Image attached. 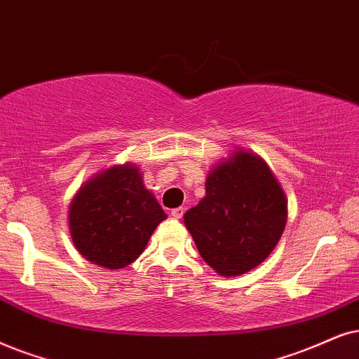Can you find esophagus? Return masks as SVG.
Masks as SVG:
<instances>
[{"mask_svg":"<svg viewBox=\"0 0 359 359\" xmlns=\"http://www.w3.org/2000/svg\"><path fill=\"white\" fill-rule=\"evenodd\" d=\"M184 212H185V208H184V207H177V208H172L170 215L174 217V219H182V217H184Z\"/></svg>","mask_w":359,"mask_h":359,"instance_id":"esophagus-1","label":"esophagus"}]
</instances>
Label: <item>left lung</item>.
<instances>
[{"label":"left lung","instance_id":"left-lung-1","mask_svg":"<svg viewBox=\"0 0 359 359\" xmlns=\"http://www.w3.org/2000/svg\"><path fill=\"white\" fill-rule=\"evenodd\" d=\"M288 217V201L266 162L237 149L208 172L205 197L184 224L201 257L222 276L257 269L273 252Z\"/></svg>","mask_w":359,"mask_h":359}]
</instances>
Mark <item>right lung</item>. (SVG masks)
I'll use <instances>...</instances> for the list:
<instances>
[{
  "mask_svg": "<svg viewBox=\"0 0 359 359\" xmlns=\"http://www.w3.org/2000/svg\"><path fill=\"white\" fill-rule=\"evenodd\" d=\"M167 215L144 185L140 169L126 162L97 172L69 205V232L86 260L107 270L130 265Z\"/></svg>",
  "mask_w": 359,
  "mask_h": 359,
  "instance_id": "add662e5",
  "label": "right lung"
}]
</instances>
